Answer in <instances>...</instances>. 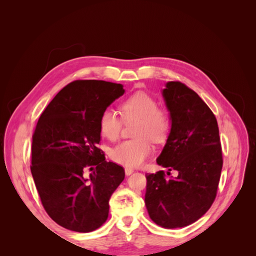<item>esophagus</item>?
I'll return each mask as SVG.
<instances>
[{
    "label": "esophagus",
    "mask_w": 256,
    "mask_h": 256,
    "mask_svg": "<svg viewBox=\"0 0 256 256\" xmlns=\"http://www.w3.org/2000/svg\"><path fill=\"white\" fill-rule=\"evenodd\" d=\"M134 172V171L132 168H125V174H126L127 176L131 175V174H132Z\"/></svg>",
    "instance_id": "34e87169"
}]
</instances>
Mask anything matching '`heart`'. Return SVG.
<instances>
[{
    "instance_id": "heart-1",
    "label": "heart",
    "mask_w": 256,
    "mask_h": 256,
    "mask_svg": "<svg viewBox=\"0 0 256 256\" xmlns=\"http://www.w3.org/2000/svg\"><path fill=\"white\" fill-rule=\"evenodd\" d=\"M122 118L125 122L136 120L134 136L136 138L124 141L111 150L110 156L116 164L136 168L152 152L154 141L164 142L171 130V118L168 113L157 108V102L143 92H134L124 100L120 106ZM99 131L109 141H115L122 129V120L116 113L104 110L99 118Z\"/></svg>"
}]
</instances>
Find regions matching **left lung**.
Listing matches in <instances>:
<instances>
[{"instance_id": "1", "label": "left lung", "mask_w": 256, "mask_h": 256, "mask_svg": "<svg viewBox=\"0 0 256 256\" xmlns=\"http://www.w3.org/2000/svg\"><path fill=\"white\" fill-rule=\"evenodd\" d=\"M162 96L171 130L157 164L178 175L146 174L145 205L158 226L184 228L205 214L216 198L223 164L219 128L208 106L184 83L168 82Z\"/></svg>"}]
</instances>
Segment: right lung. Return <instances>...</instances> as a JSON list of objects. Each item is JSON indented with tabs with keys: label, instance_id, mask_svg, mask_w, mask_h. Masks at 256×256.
<instances>
[{
	"label": "right lung",
	"instance_id": "1",
	"mask_svg": "<svg viewBox=\"0 0 256 256\" xmlns=\"http://www.w3.org/2000/svg\"><path fill=\"white\" fill-rule=\"evenodd\" d=\"M124 92L122 84L76 80L38 120L30 172L44 210L67 230L88 233L102 226L112 193L125 178L122 166L106 161L97 147L100 115Z\"/></svg>",
	"mask_w": 256,
	"mask_h": 256
}]
</instances>
